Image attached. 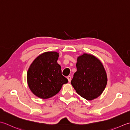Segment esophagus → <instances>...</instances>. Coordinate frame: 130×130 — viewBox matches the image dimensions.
Wrapping results in <instances>:
<instances>
[{
	"label": "esophagus",
	"instance_id": "1",
	"mask_svg": "<svg viewBox=\"0 0 130 130\" xmlns=\"http://www.w3.org/2000/svg\"><path fill=\"white\" fill-rule=\"evenodd\" d=\"M67 78V79H68L69 83H70V82L71 81V77L70 76H68Z\"/></svg>",
	"mask_w": 130,
	"mask_h": 130
}]
</instances>
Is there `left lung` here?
Returning <instances> with one entry per match:
<instances>
[{"mask_svg":"<svg viewBox=\"0 0 130 130\" xmlns=\"http://www.w3.org/2000/svg\"><path fill=\"white\" fill-rule=\"evenodd\" d=\"M76 67L71 84L77 93L87 100L99 96L107 84V73L100 60L84 53L77 58Z\"/></svg>","mask_w":130,"mask_h":130,"instance_id":"left-lung-1","label":"left lung"}]
</instances>
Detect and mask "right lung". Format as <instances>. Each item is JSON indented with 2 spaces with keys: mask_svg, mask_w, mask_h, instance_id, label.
<instances>
[{
  "mask_svg": "<svg viewBox=\"0 0 130 130\" xmlns=\"http://www.w3.org/2000/svg\"><path fill=\"white\" fill-rule=\"evenodd\" d=\"M59 53L47 52L37 57L31 63L27 73V80L32 92L41 99H48L60 90L68 80L62 75L57 63Z\"/></svg>",
  "mask_w": 130,
  "mask_h": 130,
  "instance_id": "obj_1",
  "label": "right lung"
}]
</instances>
